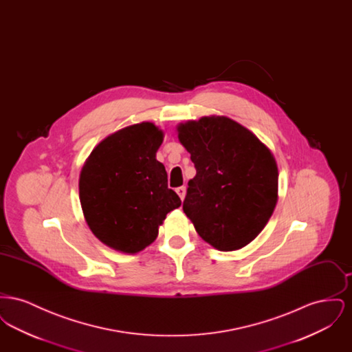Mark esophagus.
Returning <instances> with one entry per match:
<instances>
[{"mask_svg": "<svg viewBox=\"0 0 352 352\" xmlns=\"http://www.w3.org/2000/svg\"><path fill=\"white\" fill-rule=\"evenodd\" d=\"M175 191H177V194L179 195L181 201H184V195H186V187H184V186H181V187H178Z\"/></svg>", "mask_w": 352, "mask_h": 352, "instance_id": "34e87169", "label": "esophagus"}]
</instances>
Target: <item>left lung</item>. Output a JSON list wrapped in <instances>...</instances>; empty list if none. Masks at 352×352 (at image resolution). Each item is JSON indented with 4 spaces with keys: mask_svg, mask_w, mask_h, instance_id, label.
Returning <instances> with one entry per match:
<instances>
[{
    "mask_svg": "<svg viewBox=\"0 0 352 352\" xmlns=\"http://www.w3.org/2000/svg\"><path fill=\"white\" fill-rule=\"evenodd\" d=\"M177 131L197 168L188 181L184 214L219 251L245 247L264 230L278 198V168L272 151L226 116L190 120Z\"/></svg>",
    "mask_w": 352,
    "mask_h": 352,
    "instance_id": "1",
    "label": "left lung"
}]
</instances>
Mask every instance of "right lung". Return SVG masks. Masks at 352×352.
Listing matches in <instances>:
<instances>
[{"instance_id":"add662e5","label":"right lung","mask_w":352,"mask_h":352,"mask_svg":"<svg viewBox=\"0 0 352 352\" xmlns=\"http://www.w3.org/2000/svg\"><path fill=\"white\" fill-rule=\"evenodd\" d=\"M164 132L153 122L120 129L91 151L79 178L84 218L101 243L122 253L145 250L181 206L155 153Z\"/></svg>"}]
</instances>
